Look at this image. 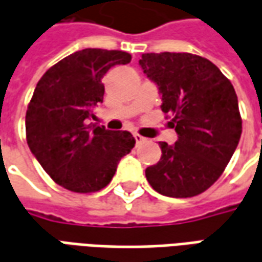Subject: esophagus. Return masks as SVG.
<instances>
[{
  "label": "esophagus",
  "mask_w": 262,
  "mask_h": 262,
  "mask_svg": "<svg viewBox=\"0 0 262 262\" xmlns=\"http://www.w3.org/2000/svg\"><path fill=\"white\" fill-rule=\"evenodd\" d=\"M134 138H135V141H137V144H142V142L145 141V138H144V137L140 134H134Z\"/></svg>",
  "instance_id": "1"
}]
</instances>
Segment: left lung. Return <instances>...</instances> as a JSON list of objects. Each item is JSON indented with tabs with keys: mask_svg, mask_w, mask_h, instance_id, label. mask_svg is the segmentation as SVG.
I'll return each instance as SVG.
<instances>
[{
	"mask_svg": "<svg viewBox=\"0 0 262 262\" xmlns=\"http://www.w3.org/2000/svg\"><path fill=\"white\" fill-rule=\"evenodd\" d=\"M140 64L158 84L178 134L175 145L159 142L162 157L145 169L146 181L164 196L193 198L222 176L238 145L234 87L216 64L192 53H144Z\"/></svg>",
	"mask_w": 262,
	"mask_h": 262,
	"instance_id": "left-lung-1",
	"label": "left lung"
}]
</instances>
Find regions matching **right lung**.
<instances>
[{
  "label": "right lung",
  "mask_w": 262,
  "mask_h": 262,
  "mask_svg": "<svg viewBox=\"0 0 262 262\" xmlns=\"http://www.w3.org/2000/svg\"><path fill=\"white\" fill-rule=\"evenodd\" d=\"M131 62L122 51L83 49L53 64L28 104V146L57 185L76 193L105 187L117 165L134 148L128 131L87 125L92 108L103 103L101 79L116 64Z\"/></svg>",
  "instance_id": "obj_1"
}]
</instances>
